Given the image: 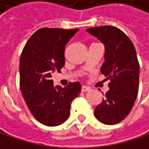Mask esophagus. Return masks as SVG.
<instances>
[{"mask_svg":"<svg viewBox=\"0 0 149 149\" xmlns=\"http://www.w3.org/2000/svg\"><path fill=\"white\" fill-rule=\"evenodd\" d=\"M90 91V89L87 88V87H85V86L81 87V92H86V91Z\"/></svg>","mask_w":149,"mask_h":149,"instance_id":"1","label":"esophagus"}]
</instances>
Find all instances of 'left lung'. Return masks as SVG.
<instances>
[{
	"label": "left lung",
	"instance_id": "left-lung-1",
	"mask_svg": "<svg viewBox=\"0 0 149 149\" xmlns=\"http://www.w3.org/2000/svg\"><path fill=\"white\" fill-rule=\"evenodd\" d=\"M105 45V62L100 72L109 80V91L94 110L105 124H116L129 115L139 91V64L136 49L123 31L113 26L86 29Z\"/></svg>",
	"mask_w": 149,
	"mask_h": 149
}]
</instances>
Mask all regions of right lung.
Masks as SVG:
<instances>
[{
	"label": "right lung",
	"instance_id": "right-lung-1",
	"mask_svg": "<svg viewBox=\"0 0 149 149\" xmlns=\"http://www.w3.org/2000/svg\"><path fill=\"white\" fill-rule=\"evenodd\" d=\"M79 29L41 28L26 43L19 61L20 89L33 117L47 126L68 120L72 101L79 95V81L54 86L51 74L65 65V47Z\"/></svg>",
	"mask_w": 149,
	"mask_h": 149
}]
</instances>
